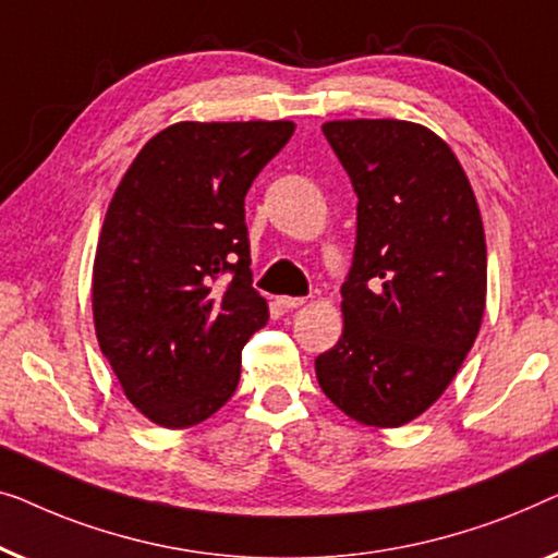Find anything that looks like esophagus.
<instances>
[{
  "label": "esophagus",
  "instance_id": "34e87169",
  "mask_svg": "<svg viewBox=\"0 0 558 558\" xmlns=\"http://www.w3.org/2000/svg\"><path fill=\"white\" fill-rule=\"evenodd\" d=\"M303 303H305V298H290V295H280L278 298V305H280V308H286V311L301 308Z\"/></svg>",
  "mask_w": 558,
  "mask_h": 558
}]
</instances>
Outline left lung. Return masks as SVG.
<instances>
[{"label": "left lung", "instance_id": "obj_1", "mask_svg": "<svg viewBox=\"0 0 558 558\" xmlns=\"http://www.w3.org/2000/svg\"><path fill=\"white\" fill-rule=\"evenodd\" d=\"M324 136L359 204L343 333L316 359V376L351 420L399 427L437 402L481 331V209L458 156L425 125L328 121Z\"/></svg>", "mask_w": 558, "mask_h": 558}]
</instances>
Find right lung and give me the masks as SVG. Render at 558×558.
Wrapping results in <instances>:
<instances>
[{
  "mask_svg": "<svg viewBox=\"0 0 558 558\" xmlns=\"http://www.w3.org/2000/svg\"><path fill=\"white\" fill-rule=\"evenodd\" d=\"M293 121H182L141 148L108 204L93 320L123 395L184 429L234 395L242 347L268 324L253 288L245 194ZM230 275L227 287L216 280Z\"/></svg>",
  "mask_w": 558,
  "mask_h": 558,
  "instance_id": "add662e5",
  "label": "right lung"
}]
</instances>
